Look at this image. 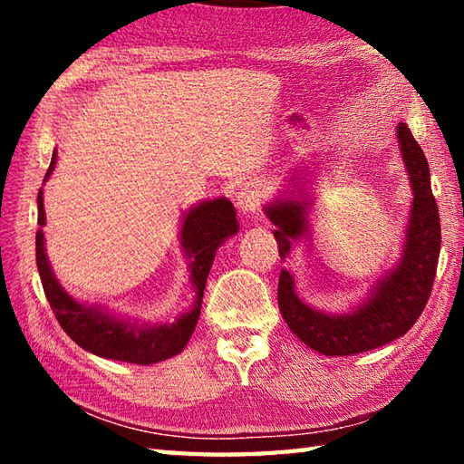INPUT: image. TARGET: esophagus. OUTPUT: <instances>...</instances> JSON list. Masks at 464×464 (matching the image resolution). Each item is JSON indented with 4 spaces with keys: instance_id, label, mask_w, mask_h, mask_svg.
<instances>
[{
    "instance_id": "34e87169",
    "label": "esophagus",
    "mask_w": 464,
    "mask_h": 464,
    "mask_svg": "<svg viewBox=\"0 0 464 464\" xmlns=\"http://www.w3.org/2000/svg\"><path fill=\"white\" fill-rule=\"evenodd\" d=\"M264 200V186L260 182H247L239 188L237 196H235V204H237L239 213L254 215L260 208Z\"/></svg>"
}]
</instances>
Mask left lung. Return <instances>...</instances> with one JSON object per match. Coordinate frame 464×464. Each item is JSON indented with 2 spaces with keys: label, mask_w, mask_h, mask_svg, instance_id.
I'll list each match as a JSON object with an SVG mask.
<instances>
[{
  "label": "left lung",
  "mask_w": 464,
  "mask_h": 464,
  "mask_svg": "<svg viewBox=\"0 0 464 464\" xmlns=\"http://www.w3.org/2000/svg\"><path fill=\"white\" fill-rule=\"evenodd\" d=\"M397 143L410 178L411 204L407 217L401 254L391 268L372 282L368 293L350 304L348 311L329 313L315 309L296 295L295 276L282 268L278 280V307L298 340L324 356H350L387 345L410 332L426 307L434 285L440 254V217L431 194L430 168L418 140L405 122L397 124ZM315 166V161H313ZM315 169L307 163L288 171L286 190L264 204L282 260L296 241L311 243L315 217Z\"/></svg>",
  "instance_id": "1"
}]
</instances>
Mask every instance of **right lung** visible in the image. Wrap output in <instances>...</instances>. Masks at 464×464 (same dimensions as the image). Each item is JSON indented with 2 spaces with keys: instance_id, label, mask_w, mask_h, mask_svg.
Instances as JSON below:
<instances>
[{
  "instance_id": "right-lung-1",
  "label": "right lung",
  "mask_w": 464,
  "mask_h": 464,
  "mask_svg": "<svg viewBox=\"0 0 464 464\" xmlns=\"http://www.w3.org/2000/svg\"><path fill=\"white\" fill-rule=\"evenodd\" d=\"M54 166H57V149L53 151L51 168L46 171L44 182L51 178ZM38 225H41V231L36 233L38 274H41L44 295L49 298L51 309L63 332L90 354L143 366L174 358L186 348L196 324H198L204 286H207L217 249L239 231L237 213H235L231 200H227L225 196L200 200L184 210L182 221H179V247H182V256L188 262V272H190L194 301L171 324L168 321L166 324H149V321L110 311L104 304L77 301L63 288L54 276L49 256H46L43 233V227L46 225L43 188L38 192Z\"/></svg>"
}]
</instances>
